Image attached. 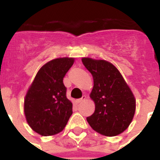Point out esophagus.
<instances>
[{
	"instance_id": "34e87169",
	"label": "esophagus",
	"mask_w": 160,
	"mask_h": 160,
	"mask_svg": "<svg viewBox=\"0 0 160 160\" xmlns=\"http://www.w3.org/2000/svg\"><path fill=\"white\" fill-rule=\"evenodd\" d=\"M86 98H87V97H86V96L83 95L82 97L81 98H79V99L76 100V102H77V104H79V103H82V102L84 101L85 99H86Z\"/></svg>"
}]
</instances>
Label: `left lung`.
Here are the masks:
<instances>
[{
    "instance_id": "8db88e82",
    "label": "left lung",
    "mask_w": 160,
    "mask_h": 160,
    "mask_svg": "<svg viewBox=\"0 0 160 160\" xmlns=\"http://www.w3.org/2000/svg\"><path fill=\"white\" fill-rule=\"evenodd\" d=\"M92 74L94 87L90 98L95 104L94 114L87 120L94 131L115 136L129 127L135 111V98L115 66L105 60L82 59Z\"/></svg>"
}]
</instances>
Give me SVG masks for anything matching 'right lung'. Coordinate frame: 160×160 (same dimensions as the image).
<instances>
[{
    "instance_id": "1",
    "label": "right lung",
    "mask_w": 160,
    "mask_h": 160,
    "mask_svg": "<svg viewBox=\"0 0 160 160\" xmlns=\"http://www.w3.org/2000/svg\"><path fill=\"white\" fill-rule=\"evenodd\" d=\"M73 62V58L49 61L38 72L25 95L24 111L28 124L42 136L61 132L73 113L63 78Z\"/></svg>"
}]
</instances>
